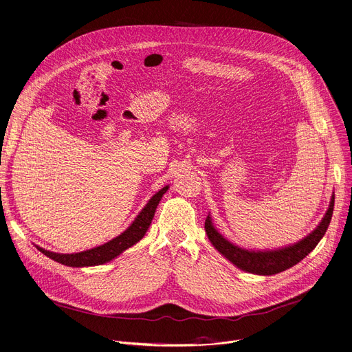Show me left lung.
Wrapping results in <instances>:
<instances>
[{
    "label": "left lung",
    "mask_w": 352,
    "mask_h": 352,
    "mask_svg": "<svg viewBox=\"0 0 352 352\" xmlns=\"http://www.w3.org/2000/svg\"><path fill=\"white\" fill-rule=\"evenodd\" d=\"M333 202L335 196L332 195L329 208L327 210L325 217L322 218L318 227L305 236L296 244H292L289 247H283L278 250H269V251H254V250H245L230 243L227 238H223L214 227L212 219L208 215L205 221V231L209 238V241L221 252V254L228 258L238 269H241L247 273L260 274V276H272L280 272H285L294 264L302 261L309 252H311L318 243L325 235L329 222L333 212Z\"/></svg>",
    "instance_id": "left-lung-1"
}]
</instances>
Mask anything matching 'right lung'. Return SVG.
Here are the masks:
<instances>
[{"instance_id": "right-lung-1", "label": "right lung", "mask_w": 352, "mask_h": 352, "mask_svg": "<svg viewBox=\"0 0 352 352\" xmlns=\"http://www.w3.org/2000/svg\"><path fill=\"white\" fill-rule=\"evenodd\" d=\"M167 189L168 186H164L156 195H153L151 199L142 209V212L137 215V218L133 221V223L127 230L100 247H95L80 252H74V254H60V252L47 251L38 245L36 247L49 258L69 267H88V265H100V264L108 263L111 260H114L116 257H118L122 251L133 247L134 244H137L140 240H142L150 227L162 196L166 193Z\"/></svg>"}]
</instances>
